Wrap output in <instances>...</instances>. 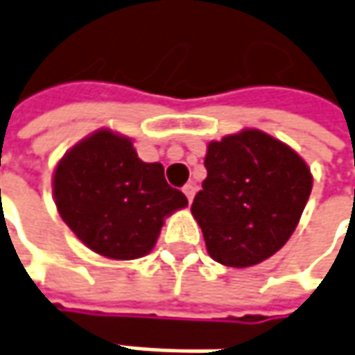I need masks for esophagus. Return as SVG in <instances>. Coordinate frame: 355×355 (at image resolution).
<instances>
[{"instance_id":"obj_1","label":"esophagus","mask_w":355,"mask_h":355,"mask_svg":"<svg viewBox=\"0 0 355 355\" xmlns=\"http://www.w3.org/2000/svg\"><path fill=\"white\" fill-rule=\"evenodd\" d=\"M182 192H184V196L189 198V202H192V198H194V194H196V187H194L192 182H189V184H184V189H182Z\"/></svg>"}]
</instances>
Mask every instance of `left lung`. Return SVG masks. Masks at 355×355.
<instances>
[{
  "label": "left lung",
  "mask_w": 355,
  "mask_h": 355,
  "mask_svg": "<svg viewBox=\"0 0 355 355\" xmlns=\"http://www.w3.org/2000/svg\"><path fill=\"white\" fill-rule=\"evenodd\" d=\"M204 166L190 210L208 255L236 269L275 255L309 202L311 166L287 143L251 128L210 141Z\"/></svg>",
  "instance_id": "8db88e82"
}]
</instances>
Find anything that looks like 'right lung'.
<instances>
[{
  "mask_svg": "<svg viewBox=\"0 0 355 355\" xmlns=\"http://www.w3.org/2000/svg\"><path fill=\"white\" fill-rule=\"evenodd\" d=\"M56 210L94 253L128 261L153 250L165 218L187 208L161 163H145L133 141L102 128L70 147L53 175Z\"/></svg>",
  "mask_w": 355,
  "mask_h": 355,
  "instance_id": "1",
  "label": "right lung"
}]
</instances>
